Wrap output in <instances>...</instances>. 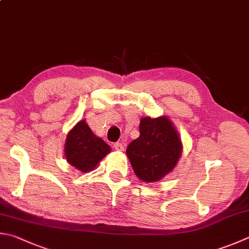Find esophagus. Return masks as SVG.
<instances>
[{
	"label": "esophagus",
	"mask_w": 249,
	"mask_h": 249,
	"mask_svg": "<svg viewBox=\"0 0 249 249\" xmlns=\"http://www.w3.org/2000/svg\"><path fill=\"white\" fill-rule=\"evenodd\" d=\"M114 147H115L116 151H118V152H124V144L123 143H119V142L115 143L114 144Z\"/></svg>",
	"instance_id": "34e87169"
}]
</instances>
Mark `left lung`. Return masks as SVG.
<instances>
[{"label":"left lung","instance_id":"left-lung-1","mask_svg":"<svg viewBox=\"0 0 249 249\" xmlns=\"http://www.w3.org/2000/svg\"><path fill=\"white\" fill-rule=\"evenodd\" d=\"M181 152V140L167 117L143 118L140 137L126 147L135 175L145 182H157L172 171Z\"/></svg>","mask_w":249,"mask_h":249}]
</instances>
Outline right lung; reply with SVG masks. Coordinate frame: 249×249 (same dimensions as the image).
Segmentation results:
<instances>
[{
  "mask_svg": "<svg viewBox=\"0 0 249 249\" xmlns=\"http://www.w3.org/2000/svg\"><path fill=\"white\" fill-rule=\"evenodd\" d=\"M110 151L109 145L92 132L86 120L79 121L70 130L65 143L67 161L81 172L93 170Z\"/></svg>",
  "mask_w": 249,
  "mask_h": 249,
  "instance_id": "obj_1",
  "label": "right lung"
}]
</instances>
